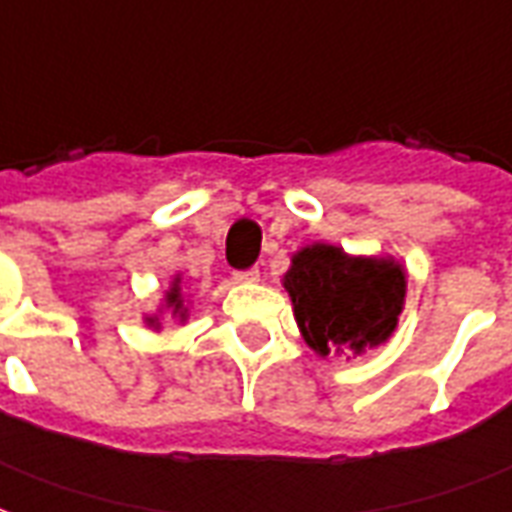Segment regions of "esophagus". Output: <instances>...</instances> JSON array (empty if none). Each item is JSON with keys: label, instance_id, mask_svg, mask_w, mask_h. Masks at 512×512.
I'll return each instance as SVG.
<instances>
[{"label": "esophagus", "instance_id": "esophagus-1", "mask_svg": "<svg viewBox=\"0 0 512 512\" xmlns=\"http://www.w3.org/2000/svg\"><path fill=\"white\" fill-rule=\"evenodd\" d=\"M233 279H236V282H244V285H252V282L260 279V271H257V268H246V271H236Z\"/></svg>", "mask_w": 512, "mask_h": 512}]
</instances>
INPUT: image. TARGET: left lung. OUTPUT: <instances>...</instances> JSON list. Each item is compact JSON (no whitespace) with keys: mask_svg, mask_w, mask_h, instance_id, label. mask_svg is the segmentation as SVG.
Here are the masks:
<instances>
[{"mask_svg":"<svg viewBox=\"0 0 512 512\" xmlns=\"http://www.w3.org/2000/svg\"><path fill=\"white\" fill-rule=\"evenodd\" d=\"M282 285L317 355H361L396 331L407 274L393 257H350L342 246L312 244L295 252Z\"/></svg>","mask_w":512,"mask_h":512,"instance_id":"8db88e82","label":"left lung"}]
</instances>
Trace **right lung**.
Here are the masks:
<instances>
[{
    "label": "right lung",
    "instance_id": "right-lung-1",
    "mask_svg": "<svg viewBox=\"0 0 512 512\" xmlns=\"http://www.w3.org/2000/svg\"><path fill=\"white\" fill-rule=\"evenodd\" d=\"M179 276L173 279V285H170L168 295H165V306H168L173 317H179V320H187V306H184V295H181V287H179ZM146 323L149 325H157V317H146Z\"/></svg>",
    "mask_w": 512,
    "mask_h": 512
}]
</instances>
